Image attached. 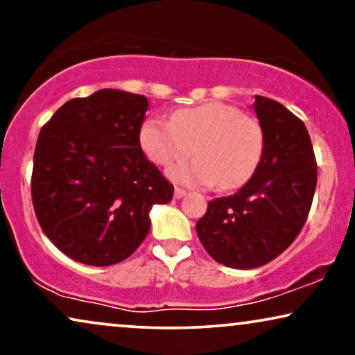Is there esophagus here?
Listing matches in <instances>:
<instances>
[{"mask_svg":"<svg viewBox=\"0 0 355 355\" xmlns=\"http://www.w3.org/2000/svg\"><path fill=\"white\" fill-rule=\"evenodd\" d=\"M184 196H187V191H184V189H179V187L174 189V197L182 198Z\"/></svg>","mask_w":355,"mask_h":355,"instance_id":"1","label":"esophagus"}]
</instances>
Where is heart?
<instances>
[{
  "instance_id": "heart-1",
  "label": "heart",
  "mask_w": 355,
  "mask_h": 355,
  "mask_svg": "<svg viewBox=\"0 0 355 355\" xmlns=\"http://www.w3.org/2000/svg\"><path fill=\"white\" fill-rule=\"evenodd\" d=\"M145 157L157 166H169L168 178L196 187H241L252 178L263 157L265 134L259 119L223 101L182 108L171 118H148L139 132Z\"/></svg>"
}]
</instances>
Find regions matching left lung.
I'll use <instances>...</instances> for the list:
<instances>
[{"instance_id": "1", "label": "left lung", "mask_w": 355, "mask_h": 355, "mask_svg": "<svg viewBox=\"0 0 355 355\" xmlns=\"http://www.w3.org/2000/svg\"><path fill=\"white\" fill-rule=\"evenodd\" d=\"M254 110L265 134L260 164L234 196L211 200L197 221L211 259L237 270L266 265L293 244L317 187V162L302 121L260 95Z\"/></svg>"}]
</instances>
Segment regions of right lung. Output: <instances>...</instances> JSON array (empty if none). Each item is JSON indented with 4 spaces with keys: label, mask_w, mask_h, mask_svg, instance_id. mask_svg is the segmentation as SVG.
<instances>
[{
    "label": "right lung",
    "mask_w": 355,
    "mask_h": 355,
    "mask_svg": "<svg viewBox=\"0 0 355 355\" xmlns=\"http://www.w3.org/2000/svg\"><path fill=\"white\" fill-rule=\"evenodd\" d=\"M144 95L103 89L66 101L38 134L32 202L48 239L72 260L119 263L150 231L174 187L142 152Z\"/></svg>",
    "instance_id": "add662e5"
}]
</instances>
